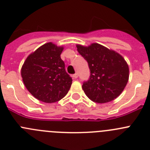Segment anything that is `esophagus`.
Wrapping results in <instances>:
<instances>
[{"label":"esophagus","mask_w":150,"mask_h":150,"mask_svg":"<svg viewBox=\"0 0 150 150\" xmlns=\"http://www.w3.org/2000/svg\"><path fill=\"white\" fill-rule=\"evenodd\" d=\"M78 74H77V73L74 74V75H72V78H73L74 79H76V78H78Z\"/></svg>","instance_id":"34e87169"}]
</instances>
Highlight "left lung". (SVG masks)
Returning a JSON list of instances; mask_svg holds the SVG:
<instances>
[{
	"mask_svg": "<svg viewBox=\"0 0 150 150\" xmlns=\"http://www.w3.org/2000/svg\"><path fill=\"white\" fill-rule=\"evenodd\" d=\"M77 50L88 62L90 78L82 86L92 101L107 103L117 98L129 81V66L123 56L97 43L88 47L77 44Z\"/></svg>",
	"mask_w": 150,
	"mask_h": 150,
	"instance_id": "obj_1",
	"label": "left lung"
}]
</instances>
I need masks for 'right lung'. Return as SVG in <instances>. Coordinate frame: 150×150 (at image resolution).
<instances>
[{
	"label": "right lung",
	"mask_w": 150,
	"mask_h": 150,
	"mask_svg": "<svg viewBox=\"0 0 150 150\" xmlns=\"http://www.w3.org/2000/svg\"><path fill=\"white\" fill-rule=\"evenodd\" d=\"M63 50V46L49 42L29 54L22 66L25 86L40 101H58L70 89L72 79L66 72L65 64L61 58Z\"/></svg>",
	"instance_id": "obj_1"
}]
</instances>
